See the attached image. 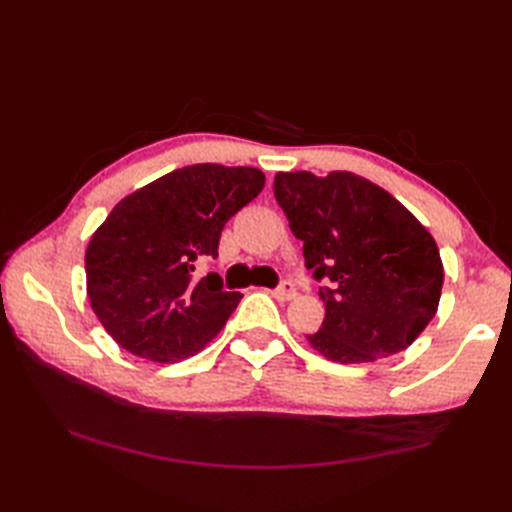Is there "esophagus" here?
<instances>
[{
	"label": "esophagus",
	"instance_id": "34e87169",
	"mask_svg": "<svg viewBox=\"0 0 512 512\" xmlns=\"http://www.w3.org/2000/svg\"><path fill=\"white\" fill-rule=\"evenodd\" d=\"M273 295L279 299V301H290L297 297V288L292 281H281V284L273 290Z\"/></svg>",
	"mask_w": 512,
	"mask_h": 512
}]
</instances>
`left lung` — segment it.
Returning a JSON list of instances; mask_svg holds the SVG:
<instances>
[{"label": "left lung", "mask_w": 512, "mask_h": 512, "mask_svg": "<svg viewBox=\"0 0 512 512\" xmlns=\"http://www.w3.org/2000/svg\"><path fill=\"white\" fill-rule=\"evenodd\" d=\"M275 198L325 281L314 350L336 363L398 354L436 317L444 270L436 239L378 184L350 171L277 173Z\"/></svg>", "instance_id": "obj_1"}]
</instances>
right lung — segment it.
Segmentation results:
<instances>
[{
    "label": "right lung",
    "instance_id": "obj_1",
    "mask_svg": "<svg viewBox=\"0 0 512 512\" xmlns=\"http://www.w3.org/2000/svg\"><path fill=\"white\" fill-rule=\"evenodd\" d=\"M253 167L191 165L118 202L85 250L92 310L112 339L140 358L178 363L224 328L242 295L222 290L200 259H215L224 224L255 200Z\"/></svg>",
    "mask_w": 512,
    "mask_h": 512
}]
</instances>
